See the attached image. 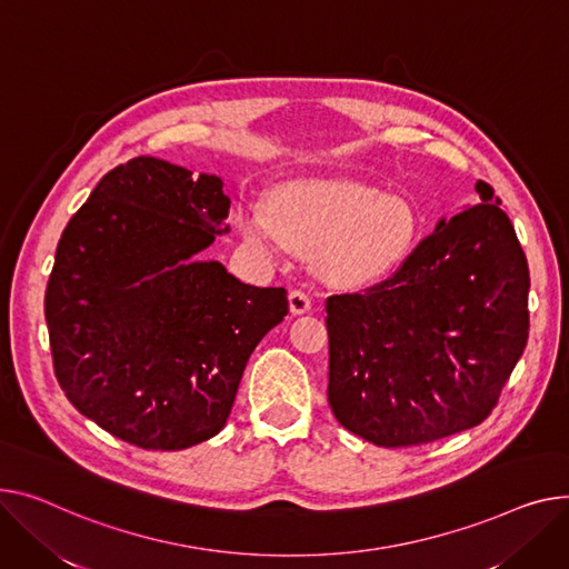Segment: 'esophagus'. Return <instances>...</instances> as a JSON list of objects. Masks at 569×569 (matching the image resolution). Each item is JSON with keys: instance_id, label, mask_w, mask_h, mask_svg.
Here are the masks:
<instances>
[{"instance_id": "esophagus-1", "label": "esophagus", "mask_w": 569, "mask_h": 569, "mask_svg": "<svg viewBox=\"0 0 569 569\" xmlns=\"http://www.w3.org/2000/svg\"><path fill=\"white\" fill-rule=\"evenodd\" d=\"M288 305H290V313L292 316H301L311 311V297L305 290H292L288 295Z\"/></svg>"}]
</instances>
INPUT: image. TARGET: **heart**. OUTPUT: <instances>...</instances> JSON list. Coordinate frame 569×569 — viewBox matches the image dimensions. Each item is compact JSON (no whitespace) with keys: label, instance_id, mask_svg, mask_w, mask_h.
I'll use <instances>...</instances> for the list:
<instances>
[{"label":"heart","instance_id":"1","mask_svg":"<svg viewBox=\"0 0 569 569\" xmlns=\"http://www.w3.org/2000/svg\"><path fill=\"white\" fill-rule=\"evenodd\" d=\"M240 229L256 249H307L316 272L331 283L380 277L411 249L419 221L400 194H380L352 180H292L270 208L247 201Z\"/></svg>","mask_w":569,"mask_h":569}]
</instances>
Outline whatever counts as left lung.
Masks as SVG:
<instances>
[{
    "label": "left lung",
    "instance_id": "1",
    "mask_svg": "<svg viewBox=\"0 0 569 569\" xmlns=\"http://www.w3.org/2000/svg\"><path fill=\"white\" fill-rule=\"evenodd\" d=\"M441 219L385 281L327 297L329 405L385 448L482 423L528 340L526 253L495 189Z\"/></svg>",
    "mask_w": 569,
    "mask_h": 569
}]
</instances>
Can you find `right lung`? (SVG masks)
<instances>
[{
	"instance_id": "obj_1",
	"label": "right lung",
	"mask_w": 569,
	"mask_h": 569,
	"mask_svg": "<svg viewBox=\"0 0 569 569\" xmlns=\"http://www.w3.org/2000/svg\"><path fill=\"white\" fill-rule=\"evenodd\" d=\"M229 208L221 178L141 156L104 173L61 233L46 290L54 375L132 446L214 437L251 352L288 316L286 288L197 258L229 233Z\"/></svg>"
}]
</instances>
